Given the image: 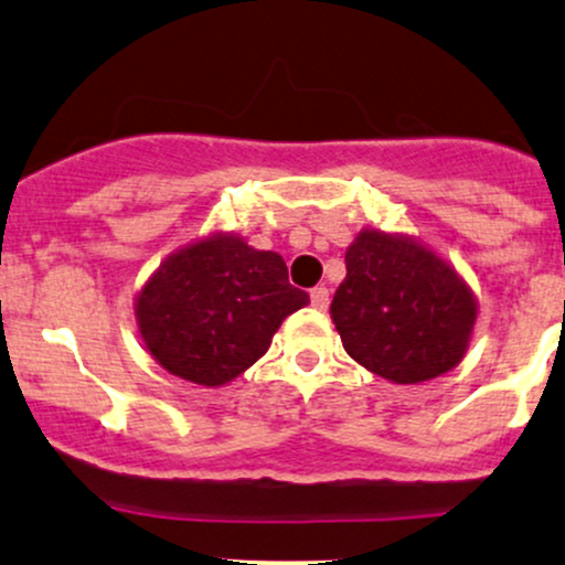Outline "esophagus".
Instances as JSON below:
<instances>
[{
	"mask_svg": "<svg viewBox=\"0 0 565 565\" xmlns=\"http://www.w3.org/2000/svg\"><path fill=\"white\" fill-rule=\"evenodd\" d=\"M310 305H313L316 310H327L329 308V289L327 287L310 289Z\"/></svg>",
	"mask_w": 565,
	"mask_h": 565,
	"instance_id": "obj_1",
	"label": "esophagus"
}]
</instances>
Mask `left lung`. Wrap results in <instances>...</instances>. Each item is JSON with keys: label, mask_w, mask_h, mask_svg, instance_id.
<instances>
[{"label": "left lung", "mask_w": 565, "mask_h": 565, "mask_svg": "<svg viewBox=\"0 0 565 565\" xmlns=\"http://www.w3.org/2000/svg\"><path fill=\"white\" fill-rule=\"evenodd\" d=\"M329 313L348 355L395 385L440 377L462 361L478 302L436 252L366 228L345 252Z\"/></svg>", "instance_id": "left-lung-1"}]
</instances>
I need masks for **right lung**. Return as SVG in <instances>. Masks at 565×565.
<instances>
[{
    "label": "right lung",
    "instance_id": "add662e5",
    "mask_svg": "<svg viewBox=\"0 0 565 565\" xmlns=\"http://www.w3.org/2000/svg\"><path fill=\"white\" fill-rule=\"evenodd\" d=\"M308 302L281 255L212 233L159 265L135 300V319L167 372L220 387L263 359L281 321Z\"/></svg>",
    "mask_w": 565,
    "mask_h": 565
}]
</instances>
